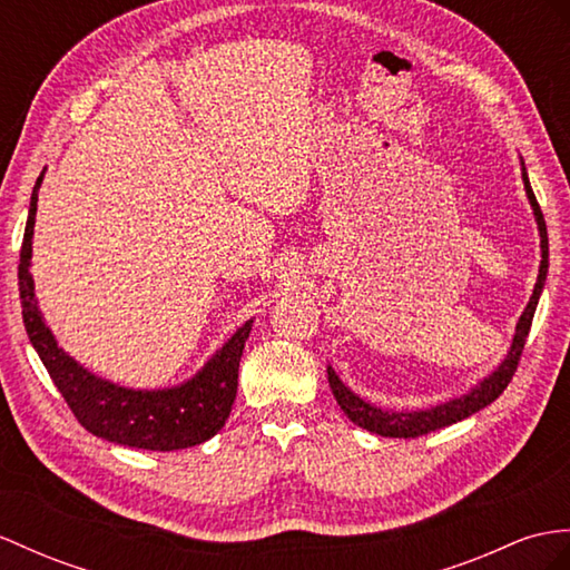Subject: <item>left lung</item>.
<instances>
[{
  "label": "left lung",
  "instance_id": "1",
  "mask_svg": "<svg viewBox=\"0 0 570 570\" xmlns=\"http://www.w3.org/2000/svg\"><path fill=\"white\" fill-rule=\"evenodd\" d=\"M520 164H522V184H524L527 200H530V205H532L534 222H537V229H539L541 261H539V275H537V283H534V289H532V297H530V302H527L522 316L518 318L515 336H512V345H510L508 355L501 360V365H498L489 374V377H483L476 386H471L466 394L450 399V401H442V404H438V406L421 409V411H390V409L374 406L360 394H355L348 384H343V380L338 377L336 370L328 365L326 372H328L331 392H333V396H336L341 411L348 415V419L355 425L365 428V430H370V433L382 435V438L428 435V433H433V430L448 428L452 423H460V421L469 419L471 413H476L489 404H493V401L501 396L505 386L510 384L512 374H515V370H518L524 341H527V336H530V326H532V318H534V312H537V302H539L541 289H544L547 273H549V237H547L544 215H541V210H539V203L534 198L530 178H527L524 161L520 159Z\"/></svg>",
  "mask_w": 570,
  "mask_h": 570
}]
</instances>
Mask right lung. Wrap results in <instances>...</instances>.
Returning <instances> with one entry per match:
<instances>
[{"label": "right lung", "instance_id": "add662e5", "mask_svg": "<svg viewBox=\"0 0 570 570\" xmlns=\"http://www.w3.org/2000/svg\"><path fill=\"white\" fill-rule=\"evenodd\" d=\"M43 176L46 169L40 171L33 186L29 222L23 232L19 293L26 333H29L38 357L43 360L50 380L65 396L67 406L91 435L125 448L174 452L210 440L229 419L232 404L237 399L239 360L254 318H248L237 333H232V338L215 351L190 380L176 386H164V390H132V386L104 380L79 365L55 341V333L46 324L36 299L31 256L38 188L43 184Z\"/></svg>", "mask_w": 570, "mask_h": 570}]
</instances>
